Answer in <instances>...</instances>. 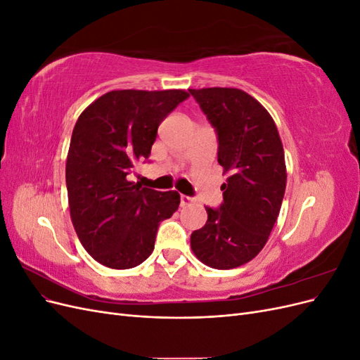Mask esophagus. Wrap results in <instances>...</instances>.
Returning a JSON list of instances; mask_svg holds the SVG:
<instances>
[{
  "mask_svg": "<svg viewBox=\"0 0 360 360\" xmlns=\"http://www.w3.org/2000/svg\"><path fill=\"white\" fill-rule=\"evenodd\" d=\"M193 202V198L192 197H188V195H180V205L184 207V205H189Z\"/></svg>",
  "mask_w": 360,
  "mask_h": 360,
  "instance_id": "1",
  "label": "esophagus"
}]
</instances>
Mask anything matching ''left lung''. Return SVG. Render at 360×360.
Here are the masks:
<instances>
[{
    "label": "left lung",
    "instance_id": "left-lung-1",
    "mask_svg": "<svg viewBox=\"0 0 360 360\" xmlns=\"http://www.w3.org/2000/svg\"><path fill=\"white\" fill-rule=\"evenodd\" d=\"M217 134V162L230 176L219 209L205 207L207 222L191 236L205 266L246 264L267 243L284 200V147L266 108L238 89L189 90Z\"/></svg>",
    "mask_w": 360,
    "mask_h": 360
}]
</instances>
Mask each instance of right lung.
Segmentation results:
<instances>
[{"label":"right lung","instance_id":"1","mask_svg":"<svg viewBox=\"0 0 360 360\" xmlns=\"http://www.w3.org/2000/svg\"><path fill=\"white\" fill-rule=\"evenodd\" d=\"M188 97L184 90H114L76 122L66 162L70 217L82 246L101 264L143 263L153 252L159 224L179 209V192L141 188L127 176L148 159L159 124Z\"/></svg>","mask_w":360,"mask_h":360}]
</instances>
